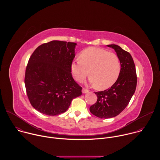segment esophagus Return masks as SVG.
<instances>
[{
  "mask_svg": "<svg viewBox=\"0 0 160 160\" xmlns=\"http://www.w3.org/2000/svg\"><path fill=\"white\" fill-rule=\"evenodd\" d=\"M88 90H87V89H86V88H82V93L83 94H85V93H87V92H88Z\"/></svg>",
  "mask_w": 160,
  "mask_h": 160,
  "instance_id": "esophagus-1",
  "label": "esophagus"
}]
</instances>
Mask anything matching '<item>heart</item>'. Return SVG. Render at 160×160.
Wrapping results in <instances>:
<instances>
[{
  "instance_id": "obj_1",
  "label": "heart",
  "mask_w": 160,
  "mask_h": 160,
  "mask_svg": "<svg viewBox=\"0 0 160 160\" xmlns=\"http://www.w3.org/2000/svg\"><path fill=\"white\" fill-rule=\"evenodd\" d=\"M71 72L75 80L82 82L88 75L90 83L98 88L106 89L115 83L120 74L121 64L117 54L99 48L83 50L80 59L71 64Z\"/></svg>"
}]
</instances>
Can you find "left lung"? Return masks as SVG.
I'll use <instances>...</instances> for the list:
<instances>
[{
  "label": "left lung",
  "instance_id": "left-lung-1",
  "mask_svg": "<svg viewBox=\"0 0 160 160\" xmlns=\"http://www.w3.org/2000/svg\"><path fill=\"white\" fill-rule=\"evenodd\" d=\"M107 46L117 52L121 72L117 81L110 88L95 92L98 100L90 107V111L100 118H110L118 115L128 104L137 86L135 66L130 54L115 44Z\"/></svg>",
  "mask_w": 160,
  "mask_h": 160
}]
</instances>
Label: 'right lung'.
I'll return each mask as SVG.
<instances>
[{
	"label": "right lung",
	"instance_id": "add662e5",
	"mask_svg": "<svg viewBox=\"0 0 160 160\" xmlns=\"http://www.w3.org/2000/svg\"><path fill=\"white\" fill-rule=\"evenodd\" d=\"M76 45L52 40L38 46L29 59L25 78L27 96L32 106L44 115L65 112L82 95V87L71 72Z\"/></svg>",
	"mask_w": 160,
	"mask_h": 160
}]
</instances>
